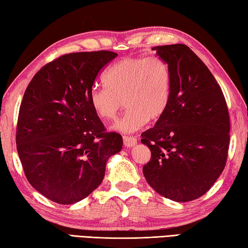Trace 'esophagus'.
Listing matches in <instances>:
<instances>
[{"label":"esophagus","mask_w":248,"mask_h":248,"mask_svg":"<svg viewBox=\"0 0 248 248\" xmlns=\"http://www.w3.org/2000/svg\"><path fill=\"white\" fill-rule=\"evenodd\" d=\"M123 142L126 147H132L137 142V138L136 137H131V136H124L123 137Z\"/></svg>","instance_id":"esophagus-1"}]
</instances>
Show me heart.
Wrapping results in <instances>:
<instances>
[{
    "mask_svg": "<svg viewBox=\"0 0 248 248\" xmlns=\"http://www.w3.org/2000/svg\"><path fill=\"white\" fill-rule=\"evenodd\" d=\"M106 87H93L89 103L102 121L115 119L122 104L124 115L114 128L122 133L140 129L149 121L166 113L172 93V73L166 61L158 56H132L117 61L104 73Z\"/></svg>",
    "mask_w": 248,
    "mask_h": 248,
    "instance_id": "heart-1",
    "label": "heart"
}]
</instances>
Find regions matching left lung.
Returning <instances> with one entry per match:
<instances>
[{"label":"left lung","instance_id":"8db88e82","mask_svg":"<svg viewBox=\"0 0 248 248\" xmlns=\"http://www.w3.org/2000/svg\"><path fill=\"white\" fill-rule=\"evenodd\" d=\"M172 73L170 104L141 134L151 151L145 179L161 196L185 202L202 197L228 159L230 115L218 81L185 45L155 46Z\"/></svg>","mask_w":248,"mask_h":248}]
</instances>
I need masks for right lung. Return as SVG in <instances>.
Here are the masks:
<instances>
[{"mask_svg": "<svg viewBox=\"0 0 248 248\" xmlns=\"http://www.w3.org/2000/svg\"><path fill=\"white\" fill-rule=\"evenodd\" d=\"M116 55H61L38 71L24 93L16 131L21 166L30 185L60 205L93 193L108 159L122 149V136L107 132L89 103L98 74Z\"/></svg>", "mask_w": 248, "mask_h": 248, "instance_id": "1", "label": "right lung"}]
</instances>
